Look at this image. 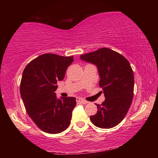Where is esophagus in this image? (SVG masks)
I'll list each match as a JSON object with an SVG mask.
<instances>
[{"label": "esophagus", "mask_w": 158, "mask_h": 158, "mask_svg": "<svg viewBox=\"0 0 158 158\" xmlns=\"http://www.w3.org/2000/svg\"><path fill=\"white\" fill-rule=\"evenodd\" d=\"M77 102L79 103H82V104H87L88 102L86 100H84V99L80 98H77Z\"/></svg>", "instance_id": "obj_1"}]
</instances>
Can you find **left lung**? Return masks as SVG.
<instances>
[{
	"label": "left lung",
	"mask_w": 158,
	"mask_h": 158,
	"mask_svg": "<svg viewBox=\"0 0 158 158\" xmlns=\"http://www.w3.org/2000/svg\"><path fill=\"white\" fill-rule=\"evenodd\" d=\"M80 59L98 68L99 85L105 100L97 105V114L90 116L96 127L109 129L120 123L127 114L134 95V74L123 56L108 48L80 56Z\"/></svg>",
	"instance_id": "left-lung-1"
}]
</instances>
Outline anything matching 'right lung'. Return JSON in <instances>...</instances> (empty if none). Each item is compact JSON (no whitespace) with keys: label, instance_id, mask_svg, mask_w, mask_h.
<instances>
[{"label":"right lung","instance_id":"obj_1","mask_svg":"<svg viewBox=\"0 0 158 158\" xmlns=\"http://www.w3.org/2000/svg\"><path fill=\"white\" fill-rule=\"evenodd\" d=\"M73 58L44 53L29 63L23 72L20 94L26 110L37 126L47 133L62 132L70 124L76 98L58 99L54 91Z\"/></svg>","mask_w":158,"mask_h":158}]
</instances>
